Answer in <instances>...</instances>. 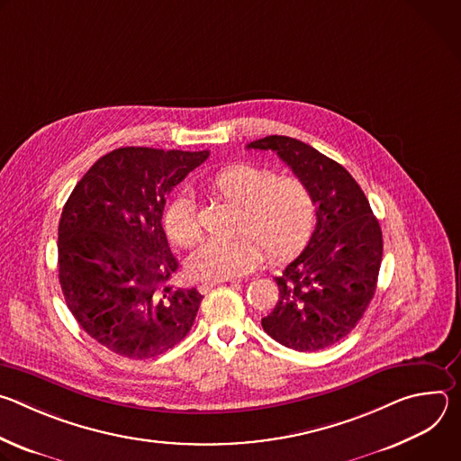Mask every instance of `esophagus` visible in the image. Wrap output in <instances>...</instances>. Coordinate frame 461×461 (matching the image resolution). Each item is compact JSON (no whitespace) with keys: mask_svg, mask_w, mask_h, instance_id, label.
I'll return each mask as SVG.
<instances>
[{"mask_svg":"<svg viewBox=\"0 0 461 461\" xmlns=\"http://www.w3.org/2000/svg\"><path fill=\"white\" fill-rule=\"evenodd\" d=\"M224 281H212V283H203V285H199V292L201 294H208L213 286H217V285H222ZM231 283H235V281H231Z\"/></svg>","mask_w":461,"mask_h":461,"instance_id":"obj_1","label":"esophagus"}]
</instances>
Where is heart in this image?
Segmentation results:
<instances>
[{"mask_svg": "<svg viewBox=\"0 0 461 461\" xmlns=\"http://www.w3.org/2000/svg\"><path fill=\"white\" fill-rule=\"evenodd\" d=\"M208 187L239 206L231 239H212L187 258V272L196 281H224L255 268L262 249L274 262L294 258L310 240L317 203L310 185L295 175L277 176L270 167L230 164L208 176ZM164 226L178 246L201 239L196 206L187 193H178L164 212Z\"/></svg>", "mask_w": 461, "mask_h": 461, "instance_id": "obj_1", "label": "heart"}]
</instances>
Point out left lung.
<instances>
[{
  "mask_svg": "<svg viewBox=\"0 0 461 461\" xmlns=\"http://www.w3.org/2000/svg\"><path fill=\"white\" fill-rule=\"evenodd\" d=\"M248 149L276 151L313 191L317 224L303 253L276 277L279 301L262 317L277 343L315 352L347 338L370 304L383 257L377 219L354 176L312 146L272 135Z\"/></svg>",
  "mask_w": 461,
  "mask_h": 461,
  "instance_id": "8db88e82",
  "label": "left lung"
}]
</instances>
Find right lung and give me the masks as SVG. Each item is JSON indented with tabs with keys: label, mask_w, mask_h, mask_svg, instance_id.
I'll return each instance as SVG.
<instances>
[{
	"label": "right lung",
	"mask_w": 461,
	"mask_h": 461,
	"mask_svg": "<svg viewBox=\"0 0 461 461\" xmlns=\"http://www.w3.org/2000/svg\"><path fill=\"white\" fill-rule=\"evenodd\" d=\"M210 151L120 148L82 176L58 226V277L71 313L102 347L149 359L191 330L203 295L169 285L178 260L162 213L166 194Z\"/></svg>",
	"instance_id": "add662e5"
}]
</instances>
